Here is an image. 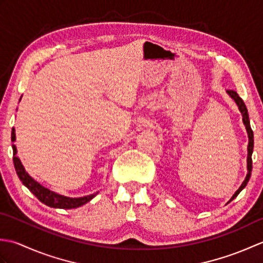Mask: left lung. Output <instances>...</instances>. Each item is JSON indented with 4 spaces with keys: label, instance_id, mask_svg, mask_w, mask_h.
I'll list each match as a JSON object with an SVG mask.
<instances>
[{
    "label": "left lung",
    "instance_id": "left-lung-1",
    "mask_svg": "<svg viewBox=\"0 0 263 263\" xmlns=\"http://www.w3.org/2000/svg\"><path fill=\"white\" fill-rule=\"evenodd\" d=\"M227 95L230 96L234 102L236 103L237 107L239 109V111H241L242 114V117H243V123L245 125V128H247V132H248V138H249V143H248V158H247V167H248V174L247 176H245V180L243 181V183L241 184V186L238 187L237 191L233 194V197L230 199V201H228L227 203H230L231 201H233L234 199H235L237 195L239 194V192L242 191V190L248 185L249 183V180L251 177V173H252V154H253V146H254V140H253V131L252 128H251V125H250V120H249V113H248V108L247 106H245L244 102L242 100V98L238 96L237 92H235L234 90H227Z\"/></svg>",
    "mask_w": 263,
    "mask_h": 263
}]
</instances>
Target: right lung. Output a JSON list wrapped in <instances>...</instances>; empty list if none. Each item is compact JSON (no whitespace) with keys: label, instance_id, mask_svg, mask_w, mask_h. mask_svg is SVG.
<instances>
[{"label":"right lung","instance_id":"add662e5","mask_svg":"<svg viewBox=\"0 0 263 263\" xmlns=\"http://www.w3.org/2000/svg\"><path fill=\"white\" fill-rule=\"evenodd\" d=\"M11 140H12V142L15 141L14 127L12 128V133H11ZM12 149H13V164H14L16 174H18V177L20 178L22 184H24L26 187H28V190H29V191L44 204L51 206V208L73 209L86 204L99 193V191H97L92 194L85 195V197L70 198V197H65V195H62V194H59L54 191H51V190L43 186L42 184H39L37 181L33 180L29 174H28L19 157H16V153L18 152H16V147L14 144H12Z\"/></svg>","mask_w":263,"mask_h":263}]
</instances>
